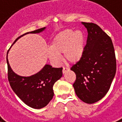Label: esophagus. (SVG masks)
Returning <instances> with one entry per match:
<instances>
[{"mask_svg":"<svg viewBox=\"0 0 122 122\" xmlns=\"http://www.w3.org/2000/svg\"><path fill=\"white\" fill-rule=\"evenodd\" d=\"M69 71V68H67V67H63V69H62V73H66L67 71Z\"/></svg>","mask_w":122,"mask_h":122,"instance_id":"esophagus-1","label":"esophagus"}]
</instances>
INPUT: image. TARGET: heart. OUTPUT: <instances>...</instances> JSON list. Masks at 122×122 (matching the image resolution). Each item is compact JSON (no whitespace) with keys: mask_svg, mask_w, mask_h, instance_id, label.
<instances>
[{"mask_svg":"<svg viewBox=\"0 0 122 122\" xmlns=\"http://www.w3.org/2000/svg\"><path fill=\"white\" fill-rule=\"evenodd\" d=\"M85 36L81 31L66 30L55 36L47 51L51 62L58 64L61 60L60 54L64 53L65 59L71 63H76L81 58L85 49Z\"/></svg>","mask_w":122,"mask_h":122,"instance_id":"obj_1","label":"heart"}]
</instances>
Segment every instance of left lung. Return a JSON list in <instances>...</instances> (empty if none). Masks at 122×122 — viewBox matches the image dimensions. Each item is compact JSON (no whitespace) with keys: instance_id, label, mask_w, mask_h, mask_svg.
I'll return each instance as SVG.
<instances>
[{"instance_id":"left-lung-1","label":"left lung","mask_w":122,"mask_h":122,"mask_svg":"<svg viewBox=\"0 0 122 122\" xmlns=\"http://www.w3.org/2000/svg\"><path fill=\"white\" fill-rule=\"evenodd\" d=\"M81 23L88 33L87 43L81 58L71 70L76 74L73 87L78 98L92 104L109 91L116 73V59L110 37L96 24Z\"/></svg>"}]
</instances>
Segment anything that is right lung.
<instances>
[{
	"label": "right lung",
	"mask_w": 122,
	"mask_h": 122,
	"mask_svg": "<svg viewBox=\"0 0 122 122\" xmlns=\"http://www.w3.org/2000/svg\"><path fill=\"white\" fill-rule=\"evenodd\" d=\"M45 29V27L24 34L16 39L13 44L22 36L28 33H39ZM7 54L8 79L17 96L33 109H41L47 105L54 96V83L62 76V68H52L51 65L45 64L39 72L35 75L22 77L13 71L7 59Z\"/></svg>",
	"instance_id": "1"
}]
</instances>
